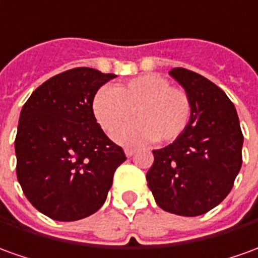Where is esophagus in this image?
Returning <instances> with one entry per match:
<instances>
[{
    "label": "esophagus",
    "mask_w": 258,
    "mask_h": 258,
    "mask_svg": "<svg viewBox=\"0 0 258 258\" xmlns=\"http://www.w3.org/2000/svg\"><path fill=\"white\" fill-rule=\"evenodd\" d=\"M124 152H125V155H127V157H133V155H134V152H136V150H133V148H125Z\"/></svg>",
    "instance_id": "1"
}]
</instances>
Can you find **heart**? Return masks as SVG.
<instances>
[{
  "label": "heart",
  "mask_w": 258,
  "mask_h": 258,
  "mask_svg": "<svg viewBox=\"0 0 258 258\" xmlns=\"http://www.w3.org/2000/svg\"><path fill=\"white\" fill-rule=\"evenodd\" d=\"M93 113L108 136L125 125L134 113L137 121L117 134L124 144L172 143L189 125L192 101L188 93L165 78L144 75L114 87H101L93 99Z\"/></svg>",
  "instance_id": "1"
}]
</instances>
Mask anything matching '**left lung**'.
Wrapping results in <instances>:
<instances>
[{"label":"left lung","instance_id":"1","mask_svg":"<svg viewBox=\"0 0 258 258\" xmlns=\"http://www.w3.org/2000/svg\"><path fill=\"white\" fill-rule=\"evenodd\" d=\"M169 75L190 97L192 117L179 138L152 151L148 188L165 212L199 216L232 190L243 162V133L236 108L220 87L183 68H173Z\"/></svg>","mask_w":258,"mask_h":258}]
</instances>
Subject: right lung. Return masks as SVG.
<instances>
[{
    "instance_id": "add662e5",
    "label": "right lung",
    "mask_w": 258,
    "mask_h": 258,
    "mask_svg": "<svg viewBox=\"0 0 258 258\" xmlns=\"http://www.w3.org/2000/svg\"><path fill=\"white\" fill-rule=\"evenodd\" d=\"M114 78L92 68L66 70L42 83L22 107L15 137L18 182L33 208L53 220L97 212L127 159L93 113L97 90Z\"/></svg>"
}]
</instances>
